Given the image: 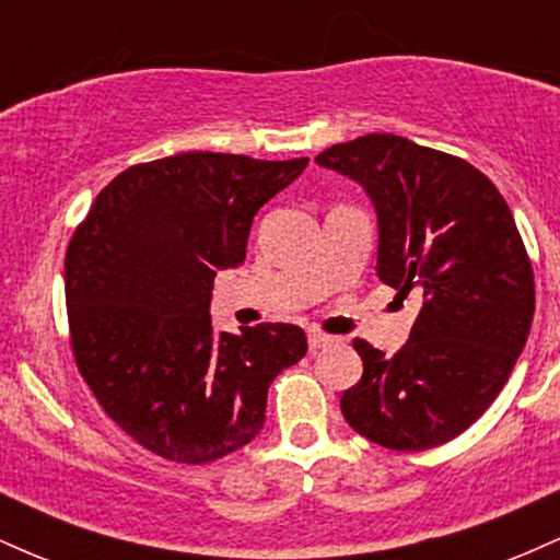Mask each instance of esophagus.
<instances>
[{"instance_id":"obj_1","label":"esophagus","mask_w":560,"mask_h":560,"mask_svg":"<svg viewBox=\"0 0 560 560\" xmlns=\"http://www.w3.org/2000/svg\"><path fill=\"white\" fill-rule=\"evenodd\" d=\"M329 345H334V337H329V334H324V331L307 334V347H311V352L324 350V347H329Z\"/></svg>"}]
</instances>
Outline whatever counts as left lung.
Returning a JSON list of instances; mask_svg holds the SVG:
<instances>
[{
    "mask_svg": "<svg viewBox=\"0 0 560 560\" xmlns=\"http://www.w3.org/2000/svg\"><path fill=\"white\" fill-rule=\"evenodd\" d=\"M316 163L363 186L376 276L421 298L392 358L352 342L363 376L339 400L345 421L389 450L445 445L490 408L529 337L535 273L511 208L471 163L395 133L334 144Z\"/></svg>",
    "mask_w": 560,
    "mask_h": 560,
    "instance_id": "1",
    "label": "left lung"
}]
</instances>
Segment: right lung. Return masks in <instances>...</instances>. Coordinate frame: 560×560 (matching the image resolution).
I'll return each instance as SVG.
<instances>
[{
	"instance_id": "right-lung-1",
	"label": "right lung",
	"mask_w": 560,
	"mask_h": 560,
	"mask_svg": "<svg viewBox=\"0 0 560 560\" xmlns=\"http://www.w3.org/2000/svg\"><path fill=\"white\" fill-rule=\"evenodd\" d=\"M307 158L182 152L126 168L66 253L70 347L110 419L150 453L210 464L255 440L268 387L307 352L292 324L213 331L210 292L253 218Z\"/></svg>"
}]
</instances>
